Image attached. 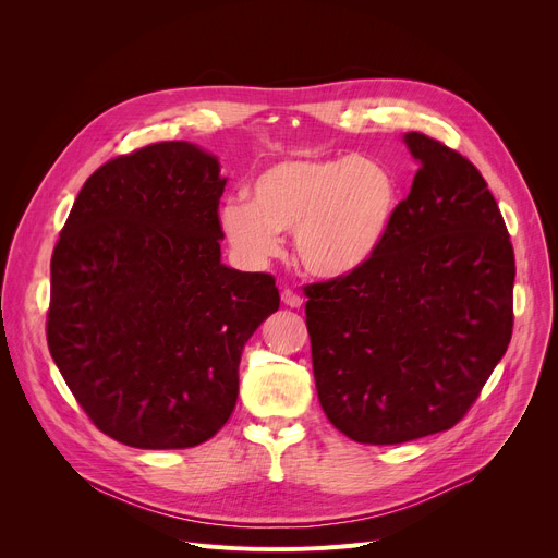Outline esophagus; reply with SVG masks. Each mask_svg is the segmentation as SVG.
<instances>
[{
    "label": "esophagus",
    "mask_w": 558,
    "mask_h": 558,
    "mask_svg": "<svg viewBox=\"0 0 558 558\" xmlns=\"http://www.w3.org/2000/svg\"><path fill=\"white\" fill-rule=\"evenodd\" d=\"M280 299H282V303H284L287 307H301V305H303V299L296 294L294 289H282Z\"/></svg>",
    "instance_id": "esophagus-1"
}]
</instances>
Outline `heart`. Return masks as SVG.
<instances>
[{
	"mask_svg": "<svg viewBox=\"0 0 558 558\" xmlns=\"http://www.w3.org/2000/svg\"><path fill=\"white\" fill-rule=\"evenodd\" d=\"M396 210L398 183L383 162L305 156L264 169L251 201H223L219 223L234 253L255 267L280 255V232H294L303 269L335 280L360 271L377 255Z\"/></svg>",
	"mask_w": 558,
	"mask_h": 558,
	"instance_id": "heart-1",
	"label": "heart"
}]
</instances>
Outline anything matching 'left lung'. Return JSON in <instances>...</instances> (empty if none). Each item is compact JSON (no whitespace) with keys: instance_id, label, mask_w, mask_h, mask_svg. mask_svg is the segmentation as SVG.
Returning <instances> with one entry per match:
<instances>
[{"instance_id":"8db88e82","label":"left lung","mask_w":558,"mask_h":558,"mask_svg":"<svg viewBox=\"0 0 558 558\" xmlns=\"http://www.w3.org/2000/svg\"><path fill=\"white\" fill-rule=\"evenodd\" d=\"M402 140L418 171L383 248L305 287L318 402L371 446L457 425L513 330V246L482 173L423 133Z\"/></svg>"}]
</instances>
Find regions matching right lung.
I'll return each mask as SVG.
<instances>
[{
	"label": "right lung",
	"mask_w": 558,
	"mask_h": 558,
	"mask_svg": "<svg viewBox=\"0 0 558 558\" xmlns=\"http://www.w3.org/2000/svg\"><path fill=\"white\" fill-rule=\"evenodd\" d=\"M217 156L158 142L99 167L51 255L49 353L90 421L142 450L194 448L230 418L274 276L221 262Z\"/></svg>",
	"instance_id": "1"
}]
</instances>
